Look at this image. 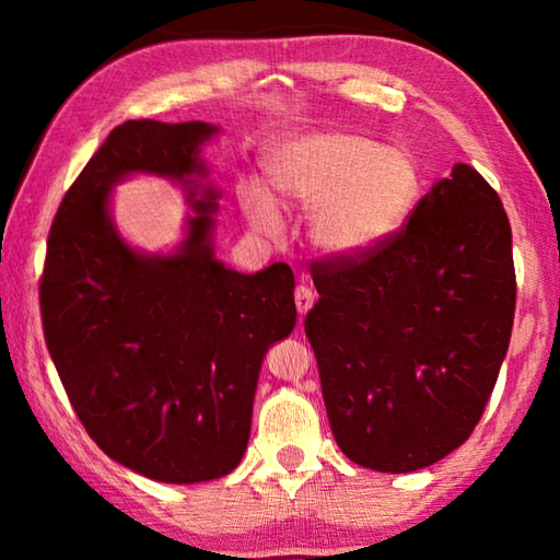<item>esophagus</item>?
I'll list each match as a JSON object with an SVG mask.
<instances>
[{"mask_svg":"<svg viewBox=\"0 0 560 560\" xmlns=\"http://www.w3.org/2000/svg\"><path fill=\"white\" fill-rule=\"evenodd\" d=\"M293 299H296V308H299V316H306L311 306H314V291H311L308 287H296V293H293Z\"/></svg>","mask_w":560,"mask_h":560,"instance_id":"1","label":"esophagus"}]
</instances>
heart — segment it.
<instances>
[{"label":"heart","mask_w":560,"mask_h":560,"mask_svg":"<svg viewBox=\"0 0 560 560\" xmlns=\"http://www.w3.org/2000/svg\"><path fill=\"white\" fill-rule=\"evenodd\" d=\"M271 192L308 210V240L328 259L371 257L402 230L420 195V170L402 148L340 130H308L279 140L264 163ZM246 222L279 234L281 214L257 185L240 192Z\"/></svg>","instance_id":"obj_1"}]
</instances>
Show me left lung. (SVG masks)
Returning <instances> with one entry per match:
<instances>
[{"instance_id": "8db88e82", "label": "left lung", "mask_w": 560, "mask_h": 560, "mask_svg": "<svg viewBox=\"0 0 560 560\" xmlns=\"http://www.w3.org/2000/svg\"><path fill=\"white\" fill-rule=\"evenodd\" d=\"M306 316L330 430L365 469L407 474L462 447L504 363L516 306L499 195L457 163L400 234L311 267Z\"/></svg>"}]
</instances>
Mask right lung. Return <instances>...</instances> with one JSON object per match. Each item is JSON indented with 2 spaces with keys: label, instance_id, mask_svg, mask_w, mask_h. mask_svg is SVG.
I'll return each instance as SVG.
<instances>
[{
  "label": "right lung",
  "instance_id": "1",
  "mask_svg": "<svg viewBox=\"0 0 560 560\" xmlns=\"http://www.w3.org/2000/svg\"><path fill=\"white\" fill-rule=\"evenodd\" d=\"M212 122L126 120L54 217L42 320L66 395L93 442L163 485L220 479L242 462L267 350L296 326L293 271L240 273L214 254L222 189L202 158ZM153 174L190 212L170 253H143L112 220V189Z\"/></svg>",
  "mask_w": 560,
  "mask_h": 560
}]
</instances>
